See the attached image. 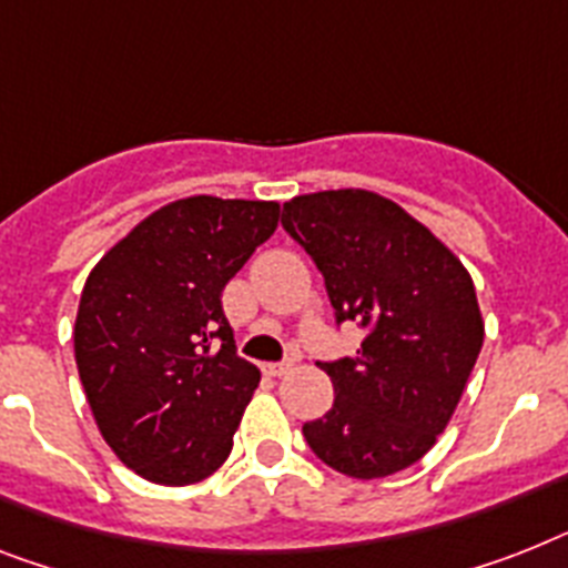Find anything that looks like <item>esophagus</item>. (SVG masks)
Masks as SVG:
<instances>
[{
  "label": "esophagus",
  "mask_w": 568,
  "mask_h": 568,
  "mask_svg": "<svg viewBox=\"0 0 568 568\" xmlns=\"http://www.w3.org/2000/svg\"><path fill=\"white\" fill-rule=\"evenodd\" d=\"M261 368H264L266 377H284V374L293 368V363H290V359H281V363H264Z\"/></svg>",
  "instance_id": "esophagus-1"
}]
</instances>
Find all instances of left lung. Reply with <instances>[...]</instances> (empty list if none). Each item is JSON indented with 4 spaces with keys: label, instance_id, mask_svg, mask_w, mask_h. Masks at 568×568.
Returning <instances> with one entry per match:
<instances>
[{
    "label": "left lung",
    "instance_id": "obj_1",
    "mask_svg": "<svg viewBox=\"0 0 568 568\" xmlns=\"http://www.w3.org/2000/svg\"><path fill=\"white\" fill-rule=\"evenodd\" d=\"M281 226L318 266L336 325L365 331L357 357L318 363L336 397L304 438L354 479L406 470L444 433L479 357L473 278L429 229L372 191L295 196Z\"/></svg>",
    "mask_w": 568,
    "mask_h": 568
}]
</instances>
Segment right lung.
<instances>
[{"mask_svg": "<svg viewBox=\"0 0 568 568\" xmlns=\"http://www.w3.org/2000/svg\"><path fill=\"white\" fill-rule=\"evenodd\" d=\"M278 214L261 200H176L89 273L74 359L104 442L142 479L194 485L232 453L261 372L237 357L223 287Z\"/></svg>", "mask_w": 568, "mask_h": 568, "instance_id": "1", "label": "right lung"}]
</instances>
